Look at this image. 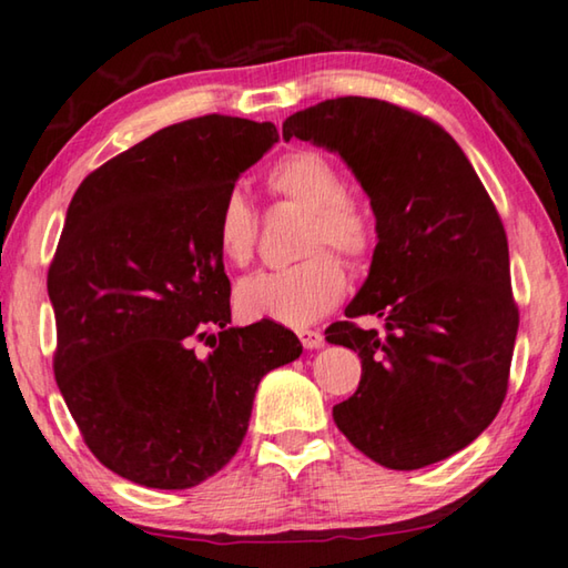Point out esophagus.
Masks as SVG:
<instances>
[{
  "instance_id": "obj_1",
  "label": "esophagus",
  "mask_w": 568,
  "mask_h": 568,
  "mask_svg": "<svg viewBox=\"0 0 568 568\" xmlns=\"http://www.w3.org/2000/svg\"><path fill=\"white\" fill-rule=\"evenodd\" d=\"M296 334H300L304 349H320L324 345V334L320 329H300Z\"/></svg>"
}]
</instances>
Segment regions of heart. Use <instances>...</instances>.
Masks as SVG:
<instances>
[{
	"instance_id": "obj_1",
	"label": "heart",
	"mask_w": 568,
	"mask_h": 568,
	"mask_svg": "<svg viewBox=\"0 0 568 568\" xmlns=\"http://www.w3.org/2000/svg\"><path fill=\"white\" fill-rule=\"evenodd\" d=\"M274 196L310 211L300 254L302 262L246 276L236 286V310L246 320H272L286 327L317 322L347 292L345 264H365L375 251L377 231L367 206L345 193V175L327 155L292 151L266 173ZM258 213L241 191H229L216 216L219 254L231 266H246L256 254Z\"/></svg>"
}]
</instances>
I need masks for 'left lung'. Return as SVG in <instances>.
Segmentation results:
<instances>
[{"label": "left lung", "instance_id": "obj_1", "mask_svg": "<svg viewBox=\"0 0 568 568\" xmlns=\"http://www.w3.org/2000/svg\"><path fill=\"white\" fill-rule=\"evenodd\" d=\"M339 153L369 196L377 246L365 286L327 327L362 359L334 423L379 466L417 470L470 445L506 399L518 306L504 221L460 145L430 118L375 98H334L284 120ZM379 316L362 331L352 318Z\"/></svg>", "mask_w": 568, "mask_h": 568}]
</instances>
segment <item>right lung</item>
<instances>
[{
    "label": "right lung",
    "mask_w": 568,
    "mask_h": 568,
    "mask_svg": "<svg viewBox=\"0 0 568 568\" xmlns=\"http://www.w3.org/2000/svg\"><path fill=\"white\" fill-rule=\"evenodd\" d=\"M278 141L203 115L92 171L70 201L48 292L54 379L92 455L148 488L199 486L234 458L256 387L302 355L292 329L229 327L221 201Z\"/></svg>",
    "instance_id": "obj_1"
}]
</instances>
